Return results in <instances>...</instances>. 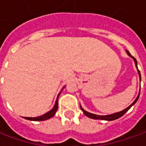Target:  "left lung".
<instances>
[{
  "label": "left lung",
  "mask_w": 146,
  "mask_h": 146,
  "mask_svg": "<svg viewBox=\"0 0 146 146\" xmlns=\"http://www.w3.org/2000/svg\"><path fill=\"white\" fill-rule=\"evenodd\" d=\"M126 52H127V55H128L130 58H132L134 60V62H135V65H136V67H137V69L138 75H139V77H140V81H141V73H140V70H138V68H137V59L135 58L134 57H132V55H131V53H129L127 50H126ZM139 96H140V93H139V94H138V96L137 97V98L135 99V101H134V102H132V103L131 104V105H130L128 107H127L126 109L123 110H121V111H119V112H116V113H114V114H111V115H95V114H92V113H89V112L86 111L85 110L83 109V108L81 107V106H80V109L82 110V111L84 112V114L86 115V116H88V118L93 119H102V120H107V121L115 120V119H119V118L122 117V116L124 115L127 111L128 110L132 107L134 104L137 102L138 98H139Z\"/></svg>",
  "instance_id": "8db88e82"
}]
</instances>
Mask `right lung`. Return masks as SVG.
Listing matches in <instances>:
<instances>
[{"label":"right lung","mask_w":146,"mask_h":146,"mask_svg":"<svg viewBox=\"0 0 146 146\" xmlns=\"http://www.w3.org/2000/svg\"><path fill=\"white\" fill-rule=\"evenodd\" d=\"M64 88L65 87H63V88ZM60 93L58 95V98L56 99V102H55V104H54L53 107L52 108V110H50L48 112L44 114L43 115L38 116V117H33V118H32V117H24V119L31 121H44L46 120V119H50V118H52L53 115H55V113L57 112V110H58V97L59 95H60Z\"/></svg>","instance_id":"1"}]
</instances>
